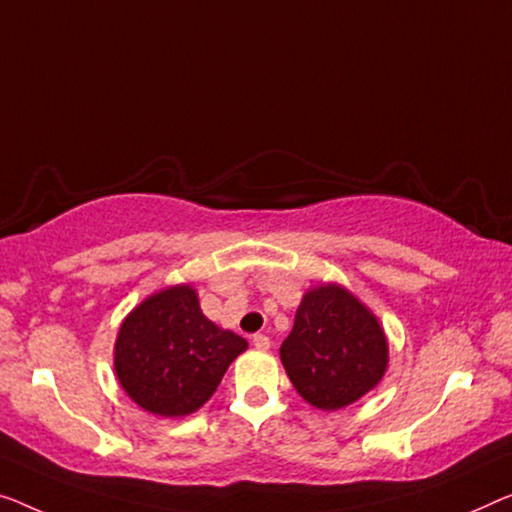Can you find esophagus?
<instances>
[{
  "label": "esophagus",
  "mask_w": 512,
  "mask_h": 512,
  "mask_svg": "<svg viewBox=\"0 0 512 512\" xmlns=\"http://www.w3.org/2000/svg\"><path fill=\"white\" fill-rule=\"evenodd\" d=\"M253 345H255V349H262V352H266V349L271 347V340L266 338V335H262V333H255L253 335Z\"/></svg>",
  "instance_id": "34e87169"
}]
</instances>
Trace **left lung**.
Instances as JSON below:
<instances>
[{
  "label": "left lung",
  "mask_w": 512,
  "mask_h": 512,
  "mask_svg": "<svg viewBox=\"0 0 512 512\" xmlns=\"http://www.w3.org/2000/svg\"><path fill=\"white\" fill-rule=\"evenodd\" d=\"M280 361L296 393L312 407L335 411L363 398L388 368L379 319L340 285L305 292Z\"/></svg>",
  "instance_id": "8db88e82"
}]
</instances>
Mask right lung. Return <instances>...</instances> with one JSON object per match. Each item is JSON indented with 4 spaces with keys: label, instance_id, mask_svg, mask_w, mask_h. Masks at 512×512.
<instances>
[{
    "label": "right lung",
    "instance_id": "1",
    "mask_svg": "<svg viewBox=\"0 0 512 512\" xmlns=\"http://www.w3.org/2000/svg\"><path fill=\"white\" fill-rule=\"evenodd\" d=\"M248 342L204 317L197 292L151 294L121 324L114 370L135 404L156 416H188L207 402Z\"/></svg>",
    "mask_w": 512,
    "mask_h": 512
}]
</instances>
